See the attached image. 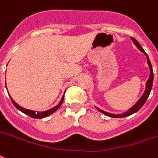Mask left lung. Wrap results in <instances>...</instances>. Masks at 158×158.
<instances>
[{
	"label": "left lung",
	"mask_w": 158,
	"mask_h": 158,
	"mask_svg": "<svg viewBox=\"0 0 158 158\" xmlns=\"http://www.w3.org/2000/svg\"><path fill=\"white\" fill-rule=\"evenodd\" d=\"M131 39L133 42V44H135L137 48H139V50L141 51V52L144 54V56H146V58H147V64H148V67L150 68V76H149V79H147V81L145 83V90H144V93L142 94V96L140 97V98L134 104H133L129 110H127V111H125L124 113H121V114H113V113H109V112H107V111H104V110H101V109H99L98 107H96L95 106V108L97 109V110L99 111V112H101L103 114H105L107 116H110V117H113V118H122V117H126V116H129V115H131V114H133L136 113L138 110H139L142 108V106L144 105L145 101L147 100V98H148L149 95L151 93V90H152V84H153V70H152V64H151V61L149 60V57L147 56V54L145 53V51L144 50V48L141 47V45L139 44V43L136 40V39H134L133 37H131Z\"/></svg>",
	"instance_id": "1"
}]
</instances>
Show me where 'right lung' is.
Masks as SVG:
<instances>
[{"label": "right lung", "mask_w": 158, "mask_h": 158, "mask_svg": "<svg viewBox=\"0 0 158 158\" xmlns=\"http://www.w3.org/2000/svg\"><path fill=\"white\" fill-rule=\"evenodd\" d=\"M65 94V93H64ZM64 94L62 96V98L60 99V102L57 104L56 106H55L54 108L52 109H50V110H46V111H44V112H39V111H35V110H27V109H25V108H23L21 107L20 105H19L17 102L14 101L13 98H11V100H12V102L14 103V105L17 108L18 110H19V111H21L22 113L25 114H27V115H29L31 116V118H35V119H42V118H45L48 116V115H50L51 114L55 113L56 110H58L59 108L60 107V105L62 104V102H63V100H64Z\"/></svg>", "instance_id": "obj_1"}]
</instances>
